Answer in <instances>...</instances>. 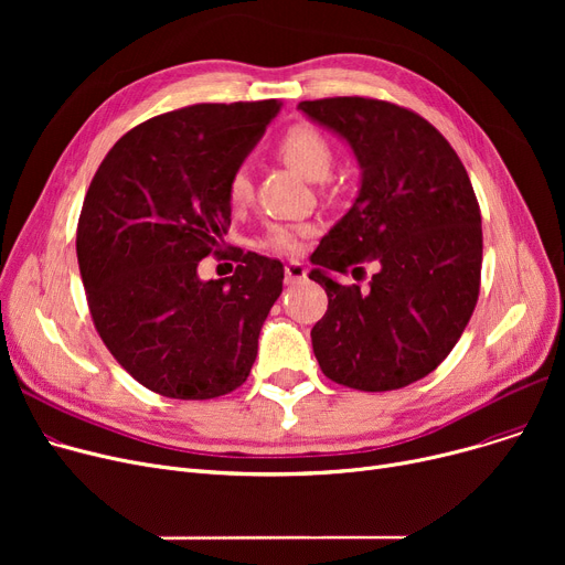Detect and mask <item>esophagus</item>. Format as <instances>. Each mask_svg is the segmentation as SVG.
<instances>
[{
	"label": "esophagus",
	"mask_w": 565,
	"mask_h": 565,
	"mask_svg": "<svg viewBox=\"0 0 565 565\" xmlns=\"http://www.w3.org/2000/svg\"><path fill=\"white\" fill-rule=\"evenodd\" d=\"M284 273H286V284H288V286H292V284H298V281L307 279V267H305L300 260H290V263H286Z\"/></svg>",
	"instance_id": "34e87169"
}]
</instances>
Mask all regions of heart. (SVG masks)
Masks as SVG:
<instances>
[{"instance_id":"b5f03b06","label":"heart","mask_w":565,"mask_h":565,"mask_svg":"<svg viewBox=\"0 0 565 565\" xmlns=\"http://www.w3.org/2000/svg\"><path fill=\"white\" fill-rule=\"evenodd\" d=\"M275 151L288 167L309 178V181H322V178H328L334 162L332 141L311 124L290 126L277 139ZM226 199L233 207H245L252 203L254 185L252 175L245 167H237L231 171L226 181ZM309 235L311 226L307 224H273L263 237V247L275 254H298L302 249L305 237Z\"/></svg>"}]
</instances>
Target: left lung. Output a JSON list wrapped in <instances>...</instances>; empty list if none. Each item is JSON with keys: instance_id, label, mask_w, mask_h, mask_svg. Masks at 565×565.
I'll list each match as a JSON object with an SVG mask.
<instances>
[{"instance_id": "1", "label": "left lung", "mask_w": 565, "mask_h": 565, "mask_svg": "<svg viewBox=\"0 0 565 565\" xmlns=\"http://www.w3.org/2000/svg\"><path fill=\"white\" fill-rule=\"evenodd\" d=\"M339 132L362 167V188L322 237L309 279L328 292L313 324L320 371L360 392H394L435 371L462 337L481 290V207L451 143L407 107L339 96L298 105ZM370 286L343 287L328 269Z\"/></svg>"}]
</instances>
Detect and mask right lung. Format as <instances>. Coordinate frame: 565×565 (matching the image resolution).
I'll list each match as a JSON object with an SVG mask.
<instances>
[{"mask_svg":"<svg viewBox=\"0 0 565 565\" xmlns=\"http://www.w3.org/2000/svg\"><path fill=\"white\" fill-rule=\"evenodd\" d=\"M281 100L199 103L148 118L100 162L77 222L96 332L139 384L207 401L247 380L284 286L279 260L233 247L235 273L201 281L231 226L226 181Z\"/></svg>","mask_w":565,"mask_h":565,"instance_id":"1","label":"right lung"}]
</instances>
